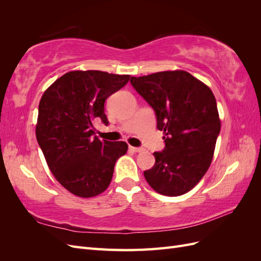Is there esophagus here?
I'll use <instances>...</instances> for the list:
<instances>
[{"mask_svg":"<svg viewBox=\"0 0 261 261\" xmlns=\"http://www.w3.org/2000/svg\"><path fill=\"white\" fill-rule=\"evenodd\" d=\"M129 149L132 150V151H134V152H140V151H143V148H139V147L129 146Z\"/></svg>","mask_w":261,"mask_h":261,"instance_id":"obj_1","label":"esophagus"}]
</instances>
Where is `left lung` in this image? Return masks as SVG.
Wrapping results in <instances>:
<instances>
[{
  "instance_id": "8db88e82",
  "label": "left lung",
  "mask_w": 261,
  "mask_h": 261,
  "mask_svg": "<svg viewBox=\"0 0 261 261\" xmlns=\"http://www.w3.org/2000/svg\"><path fill=\"white\" fill-rule=\"evenodd\" d=\"M130 84L154 110L165 147L144 172L148 184L164 196L191 191L208 171L220 134L216 98L207 85L185 70L132 77Z\"/></svg>"
}]
</instances>
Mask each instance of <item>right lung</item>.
<instances>
[{"instance_id": "right-lung-1", "label": "right lung", "mask_w": 261, "mask_h": 261, "mask_svg": "<svg viewBox=\"0 0 261 261\" xmlns=\"http://www.w3.org/2000/svg\"><path fill=\"white\" fill-rule=\"evenodd\" d=\"M129 77L101 70H73L55 81L40 100L38 144L55 178L78 197L89 198L103 193L111 183L116 160L127 151L124 141L94 136L93 122L109 124L105 102Z\"/></svg>"}]
</instances>
